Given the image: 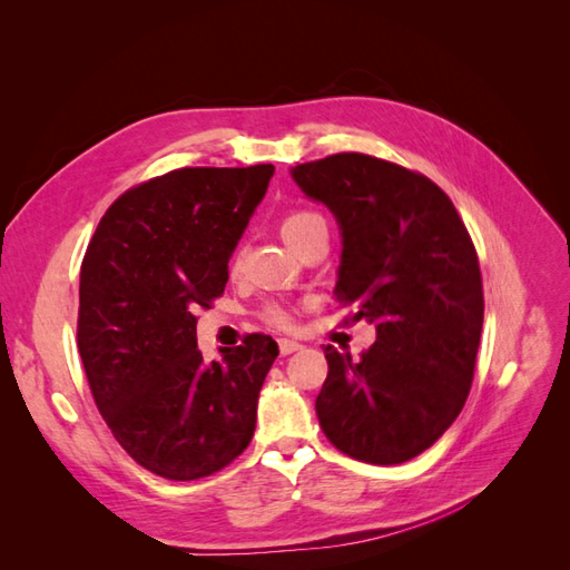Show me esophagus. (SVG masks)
I'll return each instance as SVG.
<instances>
[{"instance_id": "esophagus-1", "label": "esophagus", "mask_w": 570, "mask_h": 570, "mask_svg": "<svg viewBox=\"0 0 570 570\" xmlns=\"http://www.w3.org/2000/svg\"><path fill=\"white\" fill-rule=\"evenodd\" d=\"M278 344H281V354H283V356H287V354H295V352H299V350H302V344H299V342H295V340H281Z\"/></svg>"}]
</instances>
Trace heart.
<instances>
[{"label": "heart", "mask_w": 570, "mask_h": 570, "mask_svg": "<svg viewBox=\"0 0 570 570\" xmlns=\"http://www.w3.org/2000/svg\"><path fill=\"white\" fill-rule=\"evenodd\" d=\"M323 226H325V220H323L321 214H316L312 209H295V212H289L283 218L281 235H283V239L292 249H297L299 243L308 233L316 230V228H323ZM239 268H243V252H235L233 258H230V271L237 273ZM264 318L268 323H273V325H278V327H287L292 323L289 314L278 304H268L264 308Z\"/></svg>", "instance_id": "1"}]
</instances>
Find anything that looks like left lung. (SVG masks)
I'll return each mask as SVG.
<instances>
[{"label":"left lung","instance_id":"obj_1","mask_svg":"<svg viewBox=\"0 0 570 570\" xmlns=\"http://www.w3.org/2000/svg\"><path fill=\"white\" fill-rule=\"evenodd\" d=\"M292 178L337 218V302L377 333L358 361L323 350L318 423L342 454L404 463L442 438L471 392L485 314L473 239L433 180L392 161L342 151Z\"/></svg>","mask_w":570,"mask_h":570}]
</instances>
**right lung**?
Masks as SVG:
<instances>
[{"instance_id": "add662e5", "label": "right lung", "mask_w": 570, "mask_h": 570, "mask_svg": "<svg viewBox=\"0 0 570 570\" xmlns=\"http://www.w3.org/2000/svg\"><path fill=\"white\" fill-rule=\"evenodd\" d=\"M273 170H168L120 195L85 252V375L118 444L161 478H206L252 442L258 392L278 344L252 333L206 364L195 314L226 289L228 258Z\"/></svg>"}]
</instances>
